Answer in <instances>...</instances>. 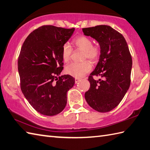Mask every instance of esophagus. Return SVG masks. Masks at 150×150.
<instances>
[{
    "label": "esophagus",
    "instance_id": "obj_1",
    "mask_svg": "<svg viewBox=\"0 0 150 150\" xmlns=\"http://www.w3.org/2000/svg\"><path fill=\"white\" fill-rule=\"evenodd\" d=\"M79 81H80V79L79 78H75V83H78Z\"/></svg>",
    "mask_w": 150,
    "mask_h": 150
}]
</instances>
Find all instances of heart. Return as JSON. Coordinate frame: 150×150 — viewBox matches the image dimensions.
I'll return each mask as SVG.
<instances>
[{
	"label": "heart",
	"mask_w": 150,
	"mask_h": 150,
	"mask_svg": "<svg viewBox=\"0 0 150 150\" xmlns=\"http://www.w3.org/2000/svg\"><path fill=\"white\" fill-rule=\"evenodd\" d=\"M73 45L76 49L83 51V59H88L92 63L98 60L101 55V47L99 44H92V40L88 36H79L73 40ZM72 49L69 44H65L62 49V57L64 62H68L71 59ZM92 69L91 63L84 61L81 63L72 62L66 66L65 72L76 78H81L88 73Z\"/></svg>",
	"instance_id": "obj_1"
}]
</instances>
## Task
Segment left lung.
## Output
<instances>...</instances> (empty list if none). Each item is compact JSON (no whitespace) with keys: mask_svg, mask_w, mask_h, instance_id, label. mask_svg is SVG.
<instances>
[{"mask_svg":"<svg viewBox=\"0 0 150 150\" xmlns=\"http://www.w3.org/2000/svg\"><path fill=\"white\" fill-rule=\"evenodd\" d=\"M82 30L101 47L98 64L88 76L91 86L85 98L95 110L108 112L120 103L130 85L132 56L124 36L110 26L99 25ZM94 75L101 79L96 81Z\"/></svg>","mask_w":150,"mask_h":150,"instance_id":"left-lung-1","label":"left lung"}]
</instances>
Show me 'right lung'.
<instances>
[{
	"label": "right lung",
	"instance_id": "add662e5",
	"mask_svg": "<svg viewBox=\"0 0 150 150\" xmlns=\"http://www.w3.org/2000/svg\"><path fill=\"white\" fill-rule=\"evenodd\" d=\"M74 28L42 25L32 31L23 44L18 59L21 88L25 98L40 114L52 116L65 107L67 93L75 79L59 76L64 69L62 47Z\"/></svg>",
	"mask_w": 150,
	"mask_h": 150
}]
</instances>
